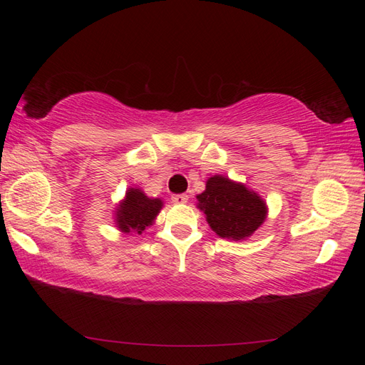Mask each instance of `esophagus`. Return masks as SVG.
Masks as SVG:
<instances>
[{
    "instance_id": "obj_1",
    "label": "esophagus",
    "mask_w": 365,
    "mask_h": 365,
    "mask_svg": "<svg viewBox=\"0 0 365 365\" xmlns=\"http://www.w3.org/2000/svg\"><path fill=\"white\" fill-rule=\"evenodd\" d=\"M172 201L175 202V204H185L187 201H189V196L187 195H172Z\"/></svg>"
}]
</instances>
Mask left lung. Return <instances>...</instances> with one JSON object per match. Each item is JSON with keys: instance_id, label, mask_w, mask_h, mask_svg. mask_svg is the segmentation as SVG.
Masks as SVG:
<instances>
[{"instance_id": "obj_1", "label": "left lung", "mask_w": 365, "mask_h": 365, "mask_svg": "<svg viewBox=\"0 0 365 365\" xmlns=\"http://www.w3.org/2000/svg\"><path fill=\"white\" fill-rule=\"evenodd\" d=\"M196 200L210 228L224 239L244 240L250 237L268 215L267 202L256 192L222 175L208 178L205 190L197 195Z\"/></svg>"}]
</instances>
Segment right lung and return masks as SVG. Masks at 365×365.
Returning a JSON list of instances; mask_svg holds the SVG:
<instances>
[{
    "mask_svg": "<svg viewBox=\"0 0 365 365\" xmlns=\"http://www.w3.org/2000/svg\"><path fill=\"white\" fill-rule=\"evenodd\" d=\"M161 208L163 201L160 197H148L145 192L130 187L125 200L115 208V225L123 233L141 235L153 224Z\"/></svg>",
    "mask_w": 365,
    "mask_h": 365,
    "instance_id": "1",
    "label": "right lung"
}]
</instances>
